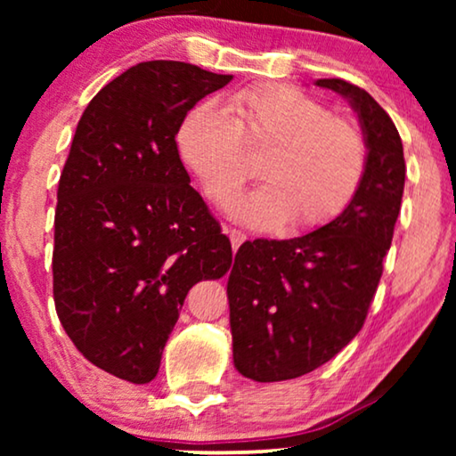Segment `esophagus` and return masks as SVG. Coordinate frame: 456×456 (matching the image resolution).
<instances>
[{"label": "esophagus", "instance_id": "esophagus-1", "mask_svg": "<svg viewBox=\"0 0 456 456\" xmlns=\"http://www.w3.org/2000/svg\"><path fill=\"white\" fill-rule=\"evenodd\" d=\"M226 232L230 236V242H232V251H239V247L247 240V234L240 232V230H236V228H230V230H226Z\"/></svg>", "mask_w": 456, "mask_h": 456}]
</instances>
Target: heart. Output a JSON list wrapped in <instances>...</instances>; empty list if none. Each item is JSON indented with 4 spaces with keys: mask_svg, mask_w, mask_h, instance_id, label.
<instances>
[{
    "mask_svg": "<svg viewBox=\"0 0 456 456\" xmlns=\"http://www.w3.org/2000/svg\"><path fill=\"white\" fill-rule=\"evenodd\" d=\"M226 114L201 105L186 114L176 134L180 158L216 205L226 208L253 178L242 146L251 155L265 151L259 166L265 184L234 205V214L251 226L286 220L292 230H314L351 205L367 166L357 124L284 85L232 93Z\"/></svg>",
    "mask_w": 456,
    "mask_h": 456,
    "instance_id": "1",
    "label": "heart"
}]
</instances>
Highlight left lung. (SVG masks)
Wrapping results in <instances>:
<instances>
[{
  "label": "left lung",
  "instance_id": "1",
  "mask_svg": "<svg viewBox=\"0 0 456 456\" xmlns=\"http://www.w3.org/2000/svg\"><path fill=\"white\" fill-rule=\"evenodd\" d=\"M317 86L357 111L367 166L342 214L289 240L240 245L228 276L234 367L255 382H282L317 370L363 328L382 278L404 189L401 134L376 99L342 78Z\"/></svg>",
  "mask_w": 456,
  "mask_h": 456
}]
</instances>
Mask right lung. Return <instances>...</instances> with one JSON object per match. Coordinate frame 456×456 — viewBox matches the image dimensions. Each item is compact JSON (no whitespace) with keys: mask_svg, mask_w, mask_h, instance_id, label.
Wrapping results in <instances>:
<instances>
[{"mask_svg":"<svg viewBox=\"0 0 456 456\" xmlns=\"http://www.w3.org/2000/svg\"><path fill=\"white\" fill-rule=\"evenodd\" d=\"M230 80L141 61L91 99L74 133L53 224L55 311L83 357L126 382L158 376L186 292L232 265L176 147L189 110Z\"/></svg>","mask_w":456,"mask_h":456,"instance_id":"obj_1","label":"right lung"}]
</instances>
